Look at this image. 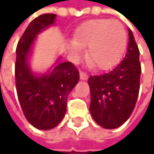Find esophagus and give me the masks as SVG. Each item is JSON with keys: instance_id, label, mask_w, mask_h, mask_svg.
Listing matches in <instances>:
<instances>
[{"instance_id": "esophagus-1", "label": "esophagus", "mask_w": 154, "mask_h": 154, "mask_svg": "<svg viewBox=\"0 0 154 154\" xmlns=\"http://www.w3.org/2000/svg\"><path fill=\"white\" fill-rule=\"evenodd\" d=\"M88 74L86 72H84V71H80V78L82 79V80H87L88 79Z\"/></svg>"}]
</instances>
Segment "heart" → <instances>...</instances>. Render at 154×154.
I'll list each match as a JSON object with an SVG mask.
<instances>
[{"mask_svg": "<svg viewBox=\"0 0 154 154\" xmlns=\"http://www.w3.org/2000/svg\"><path fill=\"white\" fill-rule=\"evenodd\" d=\"M127 45V33L123 25L109 19H96L84 23L70 42V52L75 59L88 47L87 59L94 67L107 69L122 59Z\"/></svg>", "mask_w": 154, "mask_h": 154, "instance_id": "b5f03b06", "label": "heart"}]
</instances>
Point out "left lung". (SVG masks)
<instances>
[{
	"mask_svg": "<svg viewBox=\"0 0 154 154\" xmlns=\"http://www.w3.org/2000/svg\"><path fill=\"white\" fill-rule=\"evenodd\" d=\"M125 57L112 70L90 76V111L94 121L107 129L125 122L135 108L140 90V51L131 30Z\"/></svg>",
	"mask_w": 154,
	"mask_h": 154,
	"instance_id": "obj_1",
	"label": "left lung"
}]
</instances>
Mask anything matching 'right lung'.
<instances>
[{
	"label": "right lung",
	"mask_w": 154,
	"mask_h": 154,
	"mask_svg": "<svg viewBox=\"0 0 154 154\" xmlns=\"http://www.w3.org/2000/svg\"><path fill=\"white\" fill-rule=\"evenodd\" d=\"M56 14L45 13L29 24L17 44L15 85L20 105L32 125L42 130L54 128L65 115L67 96L79 81V71L70 62L60 63L51 72L35 76L28 58L36 35L55 22Z\"/></svg>",
	"instance_id": "1"
}]
</instances>
